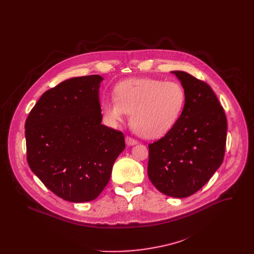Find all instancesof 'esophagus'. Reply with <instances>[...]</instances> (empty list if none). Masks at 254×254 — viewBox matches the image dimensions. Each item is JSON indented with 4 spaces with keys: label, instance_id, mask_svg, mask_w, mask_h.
Segmentation results:
<instances>
[{
    "label": "esophagus",
    "instance_id": "esophagus-1",
    "mask_svg": "<svg viewBox=\"0 0 254 254\" xmlns=\"http://www.w3.org/2000/svg\"><path fill=\"white\" fill-rule=\"evenodd\" d=\"M126 143L127 144V146H134V144L137 143V141L135 139L129 137V136H127L126 137Z\"/></svg>",
    "mask_w": 254,
    "mask_h": 254
}]
</instances>
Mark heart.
<instances>
[{
	"label": "heart",
	"mask_w": 254,
	"mask_h": 254,
	"mask_svg": "<svg viewBox=\"0 0 254 254\" xmlns=\"http://www.w3.org/2000/svg\"><path fill=\"white\" fill-rule=\"evenodd\" d=\"M115 96L101 101L106 124L120 127L129 116L134 130L144 138H159L178 122L185 104V90L176 81L128 78L115 87Z\"/></svg>",
	"instance_id": "b5f03b06"
}]
</instances>
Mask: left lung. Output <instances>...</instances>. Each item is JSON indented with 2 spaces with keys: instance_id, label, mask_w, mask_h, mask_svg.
Segmentation results:
<instances>
[{
  "instance_id": "left-lung-1",
  "label": "left lung",
  "mask_w": 254,
  "mask_h": 254,
  "mask_svg": "<svg viewBox=\"0 0 254 254\" xmlns=\"http://www.w3.org/2000/svg\"><path fill=\"white\" fill-rule=\"evenodd\" d=\"M171 73L185 90V104L173 128L149 144L148 176L163 194L186 198L199 191L221 166L227 121L207 83L184 71Z\"/></svg>"
}]
</instances>
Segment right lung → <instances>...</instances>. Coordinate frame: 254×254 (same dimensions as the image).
I'll list each match as a JSON object with an SVG mask.
<instances>
[{
    "label": "right lung",
    "instance_id": "obj_1",
    "mask_svg": "<svg viewBox=\"0 0 254 254\" xmlns=\"http://www.w3.org/2000/svg\"><path fill=\"white\" fill-rule=\"evenodd\" d=\"M102 80L88 75L59 83L42 94L25 124L30 169L69 202L97 198L126 148L123 132L101 125Z\"/></svg>",
    "mask_w": 254,
    "mask_h": 254
}]
</instances>
